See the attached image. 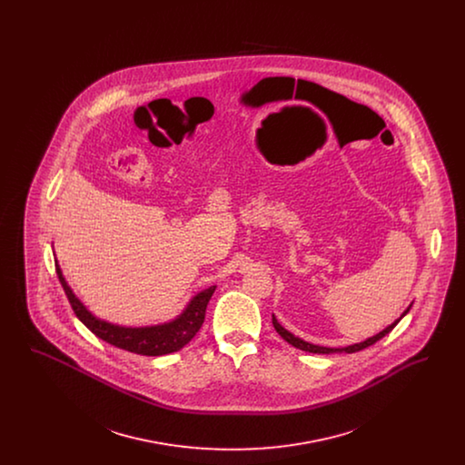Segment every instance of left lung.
Masks as SVG:
<instances>
[{
  "label": "left lung",
  "mask_w": 465,
  "mask_h": 465,
  "mask_svg": "<svg viewBox=\"0 0 465 465\" xmlns=\"http://www.w3.org/2000/svg\"><path fill=\"white\" fill-rule=\"evenodd\" d=\"M411 309V305L408 307V309L402 312V315L399 317L398 321H394L389 328H385L383 331L378 332L375 336H371V338H368V340H364V341H361V343H355V345H349V347H345V349H328V347H319V345H312L309 341H303L302 338H298V336H294V334H291L288 330H284L279 322H277V319H275V315H272V322H273V328L277 330V332L291 343L292 347H296V349H300V351H305V352H312V354H334V352H345V354H354V352H359V351H362V349H368V347H371L373 343H376L378 340H381L385 334H389V332L392 331L396 326H398L399 321L410 312Z\"/></svg>",
  "instance_id": "obj_1"
}]
</instances>
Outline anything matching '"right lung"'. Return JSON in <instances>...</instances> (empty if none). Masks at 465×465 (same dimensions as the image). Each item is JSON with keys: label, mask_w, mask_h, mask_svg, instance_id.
I'll use <instances>...</instances> for the list:
<instances>
[{"label": "right lung", "mask_w": 465, "mask_h": 465, "mask_svg": "<svg viewBox=\"0 0 465 465\" xmlns=\"http://www.w3.org/2000/svg\"><path fill=\"white\" fill-rule=\"evenodd\" d=\"M57 277L64 288L67 300L71 303V309L74 310L76 317L89 328L90 331L106 343H111L118 349H124L127 352L141 355H165L171 352H177L183 349L192 338L199 332L203 319H205V309L207 303L214 292L216 286H211L205 291L199 292L190 303L186 310L174 319L173 322L152 326V328H122L114 326L106 321H101L94 317L89 310L84 307V303L73 294L71 288L67 286L63 272L55 263Z\"/></svg>", "instance_id": "right-lung-1"}]
</instances>
